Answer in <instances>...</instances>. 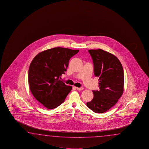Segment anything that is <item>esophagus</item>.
I'll use <instances>...</instances> for the list:
<instances>
[{"label": "esophagus", "mask_w": 149, "mask_h": 149, "mask_svg": "<svg viewBox=\"0 0 149 149\" xmlns=\"http://www.w3.org/2000/svg\"><path fill=\"white\" fill-rule=\"evenodd\" d=\"M76 89H77L78 91H82V90L84 89V88H83V87H80V88H79V87H76Z\"/></svg>", "instance_id": "obj_1"}]
</instances>
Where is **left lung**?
<instances>
[{
    "label": "left lung",
    "instance_id": "8db88e82",
    "mask_svg": "<svg viewBox=\"0 0 149 149\" xmlns=\"http://www.w3.org/2000/svg\"><path fill=\"white\" fill-rule=\"evenodd\" d=\"M94 64V74L99 77L98 91H93L94 98L86 103L95 113H103L117 103L124 92V73L116 56L101 49L89 50Z\"/></svg>",
    "mask_w": 149,
    "mask_h": 149
}]
</instances>
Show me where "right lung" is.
<instances>
[{"mask_svg":"<svg viewBox=\"0 0 149 149\" xmlns=\"http://www.w3.org/2000/svg\"><path fill=\"white\" fill-rule=\"evenodd\" d=\"M79 50L55 47L41 52L32 61L28 72L30 89L45 108L53 109L61 104L72 87L61 80L71 57Z\"/></svg>","mask_w":149,"mask_h":149,"instance_id":"right-lung-1","label":"right lung"}]
</instances>
